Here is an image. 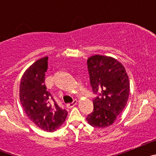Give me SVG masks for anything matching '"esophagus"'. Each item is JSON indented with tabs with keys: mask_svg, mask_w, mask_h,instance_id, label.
Instances as JSON below:
<instances>
[{
	"mask_svg": "<svg viewBox=\"0 0 156 156\" xmlns=\"http://www.w3.org/2000/svg\"><path fill=\"white\" fill-rule=\"evenodd\" d=\"M77 102H78V101L76 100H76H74L73 101V102L72 103H69V104H67V107H68V108H73V107L74 105H76L77 104Z\"/></svg>",
	"mask_w": 156,
	"mask_h": 156,
	"instance_id": "1",
	"label": "esophagus"
}]
</instances>
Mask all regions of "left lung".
Segmentation results:
<instances>
[{
    "label": "left lung",
    "mask_w": 156,
    "mask_h": 156,
    "mask_svg": "<svg viewBox=\"0 0 156 156\" xmlns=\"http://www.w3.org/2000/svg\"><path fill=\"white\" fill-rule=\"evenodd\" d=\"M90 85L94 94V111L87 117L90 126H111L124 109L129 93V80L124 66L110 56L95 55L87 59Z\"/></svg>",
    "instance_id": "8db88e82"
}]
</instances>
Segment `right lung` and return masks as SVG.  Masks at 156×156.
Masks as SVG:
<instances>
[{
  "label": "right lung",
  "instance_id": "add662e5",
  "mask_svg": "<svg viewBox=\"0 0 156 156\" xmlns=\"http://www.w3.org/2000/svg\"><path fill=\"white\" fill-rule=\"evenodd\" d=\"M48 57L41 58L24 72L19 85V99L25 113L40 129L54 132L66 121L68 112L54 102L44 84Z\"/></svg>",
  "mask_w": 156,
  "mask_h": 156
}]
</instances>
